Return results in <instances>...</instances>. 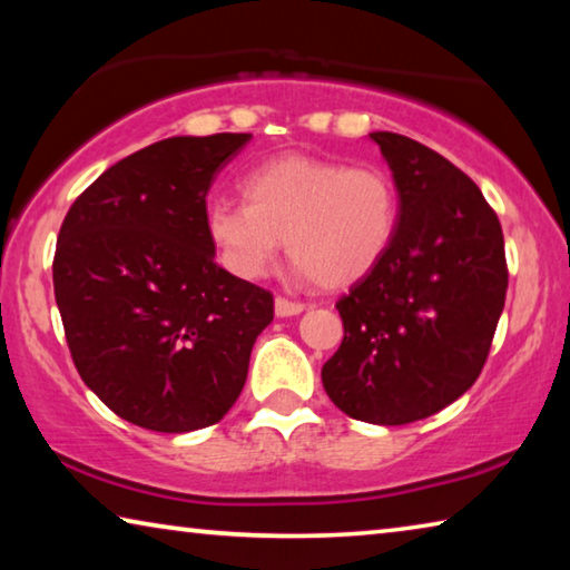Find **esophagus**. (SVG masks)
I'll use <instances>...</instances> for the list:
<instances>
[{
  "label": "esophagus",
  "instance_id": "1",
  "mask_svg": "<svg viewBox=\"0 0 570 570\" xmlns=\"http://www.w3.org/2000/svg\"><path fill=\"white\" fill-rule=\"evenodd\" d=\"M304 304L302 302H292V298H284V296H276V302H274V312H276V316H296V314H302L304 312Z\"/></svg>",
  "mask_w": 570,
  "mask_h": 570
}]
</instances>
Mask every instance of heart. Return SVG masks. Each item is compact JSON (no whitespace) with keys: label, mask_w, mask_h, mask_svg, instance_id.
<instances>
[{"label":"heart","mask_w":570,"mask_h":570,"mask_svg":"<svg viewBox=\"0 0 570 570\" xmlns=\"http://www.w3.org/2000/svg\"><path fill=\"white\" fill-rule=\"evenodd\" d=\"M244 200L210 198L206 236L230 274L262 278L282 254L326 288L360 282L387 254L400 224L392 178L377 166L288 153L248 170Z\"/></svg>","instance_id":"heart-1"}]
</instances>
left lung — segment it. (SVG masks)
Masks as SVG:
<instances>
[{
    "mask_svg": "<svg viewBox=\"0 0 570 570\" xmlns=\"http://www.w3.org/2000/svg\"><path fill=\"white\" fill-rule=\"evenodd\" d=\"M400 198L382 262L336 302L342 346L322 366L330 400L372 424L430 417L475 384L508 268L495 210L465 173L397 132H370Z\"/></svg>",
    "mask_w": 570,
    "mask_h": 570,
    "instance_id": "left-lung-1",
    "label": "left lung"
}]
</instances>
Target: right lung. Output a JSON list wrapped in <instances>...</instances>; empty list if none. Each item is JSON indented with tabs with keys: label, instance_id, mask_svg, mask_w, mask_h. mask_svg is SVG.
<instances>
[{
	"label": "right lung",
	"instance_id": "add662e5",
	"mask_svg": "<svg viewBox=\"0 0 570 570\" xmlns=\"http://www.w3.org/2000/svg\"><path fill=\"white\" fill-rule=\"evenodd\" d=\"M250 132L176 135L108 168L67 210L52 264L72 362L118 414L153 432L224 420L274 296L216 264L206 196Z\"/></svg>",
	"mask_w": 570,
	"mask_h": 570
}]
</instances>
